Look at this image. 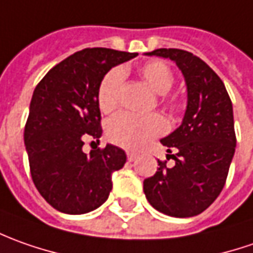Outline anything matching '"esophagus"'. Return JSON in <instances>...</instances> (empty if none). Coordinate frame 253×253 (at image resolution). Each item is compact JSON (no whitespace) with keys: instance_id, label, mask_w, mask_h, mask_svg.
Listing matches in <instances>:
<instances>
[{"instance_id":"34e87169","label":"esophagus","mask_w":253,"mask_h":253,"mask_svg":"<svg viewBox=\"0 0 253 253\" xmlns=\"http://www.w3.org/2000/svg\"><path fill=\"white\" fill-rule=\"evenodd\" d=\"M127 160H128V161H130V162L135 161V160H137V154L127 153Z\"/></svg>"}]
</instances>
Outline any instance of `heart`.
Here are the masks:
<instances>
[{
    "mask_svg": "<svg viewBox=\"0 0 253 253\" xmlns=\"http://www.w3.org/2000/svg\"><path fill=\"white\" fill-rule=\"evenodd\" d=\"M138 75L153 92L164 96L173 85L170 68L161 61H148L138 67ZM125 83V70L113 68L102 78L98 88V105L102 112L110 113L118 108ZM167 128L164 119L158 115L134 116L120 113L108 125V137L112 143L127 150H140L154 137L162 134Z\"/></svg>",
    "mask_w": 253,
    "mask_h": 253,
    "instance_id": "obj_1",
    "label": "heart"
}]
</instances>
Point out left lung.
Masks as SVG:
<instances>
[{
	"mask_svg": "<svg viewBox=\"0 0 253 253\" xmlns=\"http://www.w3.org/2000/svg\"><path fill=\"white\" fill-rule=\"evenodd\" d=\"M145 56L172 60L186 85V110L182 123L161 138L167 161L144 179L148 203L161 213L186 218L203 213L221 193L235 154L234 112L220 77L203 60L179 48H157ZM172 151L173 154H170Z\"/></svg>",
	"mask_w": 253,
	"mask_h": 253,
	"instance_id": "1",
	"label": "left lung"
}]
</instances>
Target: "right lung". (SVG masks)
<instances>
[{
    "label": "right lung",
    "mask_w": 253,
    "mask_h": 253,
    "mask_svg": "<svg viewBox=\"0 0 253 253\" xmlns=\"http://www.w3.org/2000/svg\"><path fill=\"white\" fill-rule=\"evenodd\" d=\"M137 53L95 47L77 51L53 67L32 95L25 147L33 183L51 207L85 214L109 197L112 173L125 167L126 153L106 144L83 151L84 140L99 138L98 88L113 67Z\"/></svg>",
    "instance_id": "1"
}]
</instances>
